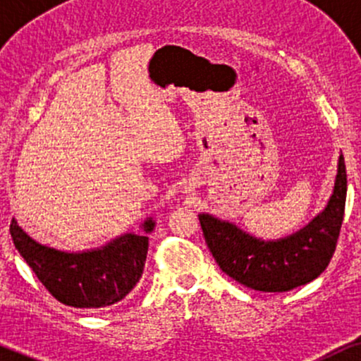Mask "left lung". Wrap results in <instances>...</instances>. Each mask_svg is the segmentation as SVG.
I'll use <instances>...</instances> for the list:
<instances>
[{
	"instance_id": "8db88e82",
	"label": "left lung",
	"mask_w": 361,
	"mask_h": 361,
	"mask_svg": "<svg viewBox=\"0 0 361 361\" xmlns=\"http://www.w3.org/2000/svg\"><path fill=\"white\" fill-rule=\"evenodd\" d=\"M346 204V166L339 156L329 204L307 227L290 238L264 243L229 222L202 214L200 226L221 270L258 292H288L317 279L336 251Z\"/></svg>"
}]
</instances>
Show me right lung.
I'll list each match as a JSON object with an SVG mask.
<instances>
[{
	"mask_svg": "<svg viewBox=\"0 0 361 361\" xmlns=\"http://www.w3.org/2000/svg\"><path fill=\"white\" fill-rule=\"evenodd\" d=\"M151 219L144 231H152ZM15 247L40 283L61 304L76 309H100L117 304L137 285L146 267L147 235L126 234L102 250L62 252L35 243L11 221Z\"/></svg>",
	"mask_w": 361,
	"mask_h": 361,
	"instance_id": "right-lung-1",
	"label": "right lung"
}]
</instances>
